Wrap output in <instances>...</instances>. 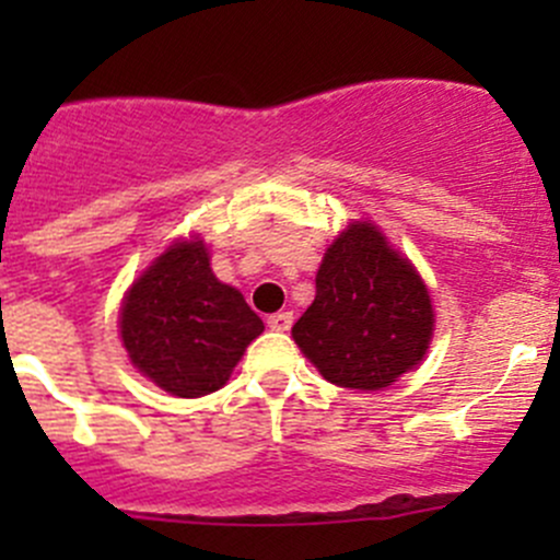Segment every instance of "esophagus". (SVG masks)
I'll list each match as a JSON object with an SVG mask.
<instances>
[{
	"label": "esophagus",
	"mask_w": 560,
	"mask_h": 560,
	"mask_svg": "<svg viewBox=\"0 0 560 560\" xmlns=\"http://www.w3.org/2000/svg\"><path fill=\"white\" fill-rule=\"evenodd\" d=\"M292 319H295V316H292V312L270 314V316H268V327H270V330H290Z\"/></svg>",
	"instance_id": "34e87169"
}]
</instances>
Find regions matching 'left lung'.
Instances as JSON below:
<instances>
[{"mask_svg":"<svg viewBox=\"0 0 560 560\" xmlns=\"http://www.w3.org/2000/svg\"><path fill=\"white\" fill-rule=\"evenodd\" d=\"M431 336L425 281L371 222L349 224L332 241L314 303L292 327L316 371L349 389L389 387L425 358Z\"/></svg>","mask_w":560,"mask_h":560,"instance_id":"left-lung-1","label":"left lung"}]
</instances>
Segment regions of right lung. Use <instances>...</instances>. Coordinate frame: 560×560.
<instances>
[{
	"instance_id": "add662e5",
	"label": "right lung",
	"mask_w": 560,
	"mask_h": 560,
	"mask_svg": "<svg viewBox=\"0 0 560 560\" xmlns=\"http://www.w3.org/2000/svg\"><path fill=\"white\" fill-rule=\"evenodd\" d=\"M121 341L154 385L200 398L228 385L246 347L265 330L235 287L211 270L202 241H175L124 298Z\"/></svg>"
}]
</instances>
